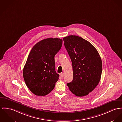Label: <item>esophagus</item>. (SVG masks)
I'll return each instance as SVG.
<instances>
[{"instance_id":"esophagus-1","label":"esophagus","mask_w":122,"mask_h":122,"mask_svg":"<svg viewBox=\"0 0 122 122\" xmlns=\"http://www.w3.org/2000/svg\"><path fill=\"white\" fill-rule=\"evenodd\" d=\"M61 77L62 78H63L64 77V73H61Z\"/></svg>"}]
</instances>
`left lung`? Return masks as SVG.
<instances>
[{"label":"left lung","instance_id":"8db88e82","mask_svg":"<svg viewBox=\"0 0 122 122\" xmlns=\"http://www.w3.org/2000/svg\"><path fill=\"white\" fill-rule=\"evenodd\" d=\"M63 40L73 70V80L67 85L77 96L87 95L101 80L102 66L100 55L91 43L81 37L71 35Z\"/></svg>","mask_w":122,"mask_h":122}]
</instances>
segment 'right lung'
<instances>
[{
    "mask_svg": "<svg viewBox=\"0 0 122 122\" xmlns=\"http://www.w3.org/2000/svg\"><path fill=\"white\" fill-rule=\"evenodd\" d=\"M62 42L61 39L49 38L39 41L32 48L23 75L27 87L34 94L45 96L54 89L59 76L55 71V56Z\"/></svg>",
    "mask_w": 122,
    "mask_h": 122,
    "instance_id": "obj_1",
    "label": "right lung"
}]
</instances>
